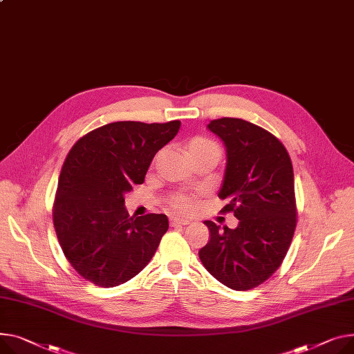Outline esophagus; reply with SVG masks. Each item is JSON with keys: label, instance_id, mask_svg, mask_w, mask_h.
Here are the masks:
<instances>
[{"label": "esophagus", "instance_id": "1", "mask_svg": "<svg viewBox=\"0 0 354 354\" xmlns=\"http://www.w3.org/2000/svg\"><path fill=\"white\" fill-rule=\"evenodd\" d=\"M192 221L191 219H187V218H180V216H174L172 219H171V225L172 226H178V225H189Z\"/></svg>", "mask_w": 354, "mask_h": 354}]
</instances>
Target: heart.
Returning a JSON list of instances; mask_svg holds the SVG:
<instances>
[{
    "mask_svg": "<svg viewBox=\"0 0 354 354\" xmlns=\"http://www.w3.org/2000/svg\"><path fill=\"white\" fill-rule=\"evenodd\" d=\"M203 149H218V147L215 142H212V140H209L206 138H195L191 140L189 145H187V152L189 153L203 151ZM169 205L174 209L180 210V212H191L196 206V199L189 195L175 194L174 196H171Z\"/></svg>",
    "mask_w": 354,
    "mask_h": 354,
    "instance_id": "obj_1",
    "label": "heart"
}]
</instances>
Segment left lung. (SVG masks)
<instances>
[{
	"mask_svg": "<svg viewBox=\"0 0 354 354\" xmlns=\"http://www.w3.org/2000/svg\"><path fill=\"white\" fill-rule=\"evenodd\" d=\"M226 149L218 196L221 210L239 219L234 229L205 221L210 239L199 250L206 270L233 290L263 283L283 262L296 227L295 178L290 156L280 140L239 118L210 121Z\"/></svg>",
	"mask_w": 354,
	"mask_h": 354,
	"instance_id": "left-lung-1",
	"label": "left lung"
}]
</instances>
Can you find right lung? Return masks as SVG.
Here are the masks:
<instances>
[{
  "label": "right lung",
  "mask_w": 354,
  "mask_h": 354,
  "mask_svg": "<svg viewBox=\"0 0 354 354\" xmlns=\"http://www.w3.org/2000/svg\"><path fill=\"white\" fill-rule=\"evenodd\" d=\"M179 127V121L112 122L69 151L58 180L54 226L71 266L93 285L113 288L136 276L167 233V215L133 219L124 196L144 183L153 156Z\"/></svg>",
  "instance_id": "add662e5"
}]
</instances>
